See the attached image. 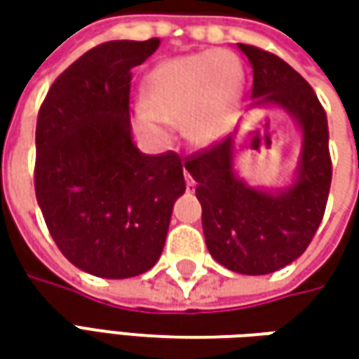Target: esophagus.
Instances as JSON below:
<instances>
[{
	"instance_id": "34e87169",
	"label": "esophagus",
	"mask_w": 359,
	"mask_h": 359,
	"mask_svg": "<svg viewBox=\"0 0 359 359\" xmlns=\"http://www.w3.org/2000/svg\"><path fill=\"white\" fill-rule=\"evenodd\" d=\"M186 186H187V189H191V191H194V187H196V182L191 180V175H189L187 172H186Z\"/></svg>"
}]
</instances>
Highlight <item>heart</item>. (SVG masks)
Returning <instances> with one entry per match:
<instances>
[{"label": "heart", "mask_w": 359, "mask_h": 359, "mask_svg": "<svg viewBox=\"0 0 359 359\" xmlns=\"http://www.w3.org/2000/svg\"><path fill=\"white\" fill-rule=\"evenodd\" d=\"M243 93V67L226 49H210L159 62L144 81L135 123L147 140H170L182 123L189 144L212 145L231 128Z\"/></svg>", "instance_id": "b5f03b06"}]
</instances>
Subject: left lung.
I'll use <instances>...</instances> for the list:
<instances>
[{
    "label": "left lung",
    "mask_w": 359,
    "mask_h": 359,
    "mask_svg": "<svg viewBox=\"0 0 359 359\" xmlns=\"http://www.w3.org/2000/svg\"><path fill=\"white\" fill-rule=\"evenodd\" d=\"M254 69V107L282 109L302 133L296 172L278 189L250 186L236 172L233 135L186 161L201 203L205 245L217 264L245 276L285 268L310 245L332 184L327 118L311 86L264 49L238 43Z\"/></svg>",
    "instance_id": "1"
}]
</instances>
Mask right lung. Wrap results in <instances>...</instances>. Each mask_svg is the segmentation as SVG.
Here are the masks:
<instances>
[{"label":"right lung","mask_w":359,"mask_h":359,"mask_svg":"<svg viewBox=\"0 0 359 359\" xmlns=\"http://www.w3.org/2000/svg\"><path fill=\"white\" fill-rule=\"evenodd\" d=\"M159 39L107 41L53 81L35 128V198L62 254L97 278L156 266L186 191L177 154L145 156L131 137V69Z\"/></svg>","instance_id":"obj_1"}]
</instances>
